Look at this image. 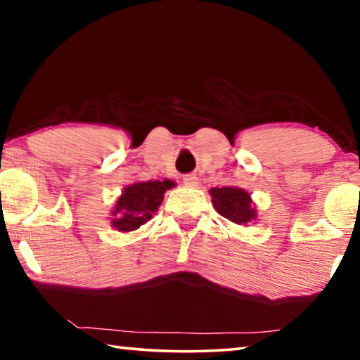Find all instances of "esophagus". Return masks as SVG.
Listing matches in <instances>:
<instances>
[{"mask_svg":"<svg viewBox=\"0 0 360 360\" xmlns=\"http://www.w3.org/2000/svg\"><path fill=\"white\" fill-rule=\"evenodd\" d=\"M182 182H184V186H187V187H197L198 178L195 174H186L184 178H182Z\"/></svg>","mask_w":360,"mask_h":360,"instance_id":"34e87169","label":"esophagus"}]
</instances>
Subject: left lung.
<instances>
[{
	"label": "left lung",
	"instance_id": "obj_1",
	"mask_svg": "<svg viewBox=\"0 0 360 360\" xmlns=\"http://www.w3.org/2000/svg\"><path fill=\"white\" fill-rule=\"evenodd\" d=\"M210 193L216 211L229 221L238 225H246L255 219V211L251 208V197L243 188L214 187L211 188Z\"/></svg>",
	"mask_w": 360,
	"mask_h": 360
}]
</instances>
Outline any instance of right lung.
<instances>
[{"label":"right lung","instance_id":"1","mask_svg":"<svg viewBox=\"0 0 360 360\" xmlns=\"http://www.w3.org/2000/svg\"><path fill=\"white\" fill-rule=\"evenodd\" d=\"M173 186L172 181H146L125 187L112 211V227L120 231L141 227L158 210L167 188Z\"/></svg>","mask_w":360,"mask_h":360}]
</instances>
